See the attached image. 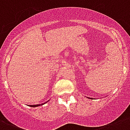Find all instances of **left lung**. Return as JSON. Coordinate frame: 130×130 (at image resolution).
<instances>
[{"mask_svg": "<svg viewBox=\"0 0 130 130\" xmlns=\"http://www.w3.org/2000/svg\"><path fill=\"white\" fill-rule=\"evenodd\" d=\"M89 99H92V98H89Z\"/></svg>", "mask_w": 130, "mask_h": 130, "instance_id": "obj_1", "label": "left lung"}]
</instances>
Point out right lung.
<instances>
[{
  "label": "right lung",
  "mask_w": 130,
  "mask_h": 130,
  "mask_svg": "<svg viewBox=\"0 0 130 130\" xmlns=\"http://www.w3.org/2000/svg\"><path fill=\"white\" fill-rule=\"evenodd\" d=\"M47 102H48V101H47ZM47 102H46V103H42V104H37V105H29V107H39V106H40V105H44L45 103H46Z\"/></svg>",
  "instance_id": "add662e5"
}]
</instances>
